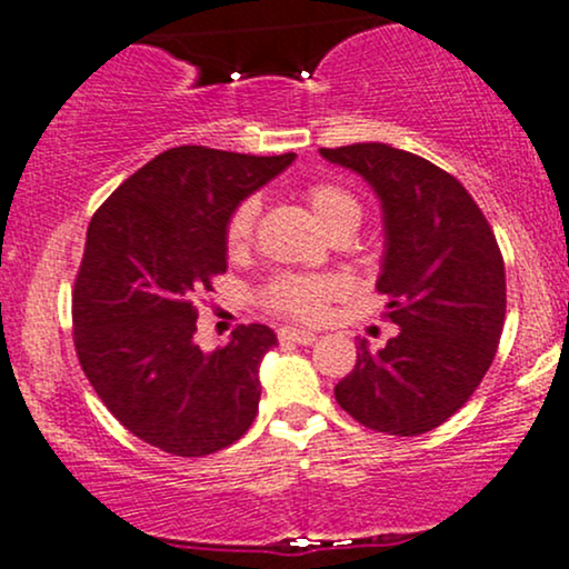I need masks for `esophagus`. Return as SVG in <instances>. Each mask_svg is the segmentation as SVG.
Returning a JSON list of instances; mask_svg holds the SVG:
<instances>
[{"label": "esophagus", "instance_id": "34e87169", "mask_svg": "<svg viewBox=\"0 0 569 569\" xmlns=\"http://www.w3.org/2000/svg\"><path fill=\"white\" fill-rule=\"evenodd\" d=\"M279 338L287 343H301V347H309V343L317 341V333H311V330H303V328H282L279 330Z\"/></svg>", "mask_w": 569, "mask_h": 569}]
</instances>
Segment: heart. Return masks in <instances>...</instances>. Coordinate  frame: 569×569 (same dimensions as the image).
I'll return each instance as SVG.
<instances>
[{
    "instance_id": "obj_1",
    "label": "heart",
    "mask_w": 569,
    "mask_h": 569,
    "mask_svg": "<svg viewBox=\"0 0 569 569\" xmlns=\"http://www.w3.org/2000/svg\"><path fill=\"white\" fill-rule=\"evenodd\" d=\"M311 212L328 231L347 220H360V203L349 190L333 182H317L306 190ZM254 217H258V201L247 199L233 209L226 228V241L231 250H241L250 241ZM343 290V282L333 273H284L277 277L266 290V303L273 311L298 319H315L325 311L328 301H333Z\"/></svg>"
}]
</instances>
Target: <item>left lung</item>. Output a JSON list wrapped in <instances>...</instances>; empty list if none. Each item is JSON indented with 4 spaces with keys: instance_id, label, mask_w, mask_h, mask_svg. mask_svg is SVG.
<instances>
[{
    "instance_id": "1",
    "label": "left lung",
    "mask_w": 569,
    "mask_h": 569,
    "mask_svg": "<svg viewBox=\"0 0 569 569\" xmlns=\"http://www.w3.org/2000/svg\"><path fill=\"white\" fill-rule=\"evenodd\" d=\"M325 161L373 188L385 222L376 290L398 336L336 385L349 417L387 436H422L468 403L495 360L506 322V266L487 217L436 163L381 142L328 150Z\"/></svg>"
}]
</instances>
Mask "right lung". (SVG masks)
Masks as SVG:
<instances>
[{
	"instance_id": "add662e5",
	"label": "right lung",
	"mask_w": 569,
	"mask_h": 569,
	"mask_svg": "<svg viewBox=\"0 0 569 569\" xmlns=\"http://www.w3.org/2000/svg\"><path fill=\"white\" fill-rule=\"evenodd\" d=\"M296 161L171 147L96 209L74 279V349L126 430L174 457L226 449L250 430L268 325H241L201 352L196 298L226 273L233 209Z\"/></svg>"
}]
</instances>
